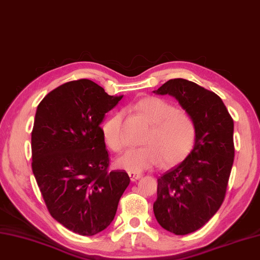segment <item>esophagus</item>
Returning a JSON list of instances; mask_svg holds the SVG:
<instances>
[{"mask_svg":"<svg viewBox=\"0 0 260 260\" xmlns=\"http://www.w3.org/2000/svg\"><path fill=\"white\" fill-rule=\"evenodd\" d=\"M128 176H129L132 181H136L137 179H140V178H142V175L141 174H136V172H128Z\"/></svg>","mask_w":260,"mask_h":260,"instance_id":"34e87169","label":"esophagus"}]
</instances>
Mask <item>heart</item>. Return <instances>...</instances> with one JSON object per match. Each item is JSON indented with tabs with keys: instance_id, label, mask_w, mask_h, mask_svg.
Segmentation results:
<instances>
[{
	"instance_id": "obj_1",
	"label": "heart",
	"mask_w": 260,
	"mask_h": 260,
	"mask_svg": "<svg viewBox=\"0 0 260 260\" xmlns=\"http://www.w3.org/2000/svg\"><path fill=\"white\" fill-rule=\"evenodd\" d=\"M136 109L152 125L145 139V146L134 147L118 157L116 166L128 172H142L164 164L175 166L184 161L195 144L194 120L184 110L176 109L168 101L146 96L136 104ZM124 115H111L101 127L105 143L109 149L120 152L126 145L123 132Z\"/></svg>"
}]
</instances>
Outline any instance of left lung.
I'll list each match as a JSON object with an SVG mask.
<instances>
[{"label":"left lung","instance_id":"obj_1","mask_svg":"<svg viewBox=\"0 0 260 260\" xmlns=\"http://www.w3.org/2000/svg\"><path fill=\"white\" fill-rule=\"evenodd\" d=\"M153 92L175 96L196 128L190 153L157 179L153 204L159 224L185 236L210 221L224 201L235 159L233 119L220 96L191 81L172 79Z\"/></svg>","mask_w":260,"mask_h":260}]
</instances>
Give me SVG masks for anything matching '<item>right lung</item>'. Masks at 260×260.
Wrapping results in <instances>:
<instances>
[{
	"label": "right lung",
	"mask_w": 260,
	"mask_h": 260,
	"mask_svg": "<svg viewBox=\"0 0 260 260\" xmlns=\"http://www.w3.org/2000/svg\"><path fill=\"white\" fill-rule=\"evenodd\" d=\"M121 98L81 79L50 91L36 111L34 176L50 215L80 236H94L113 222L129 185L124 170H108L100 127Z\"/></svg>",
	"instance_id": "1"
}]
</instances>
